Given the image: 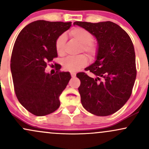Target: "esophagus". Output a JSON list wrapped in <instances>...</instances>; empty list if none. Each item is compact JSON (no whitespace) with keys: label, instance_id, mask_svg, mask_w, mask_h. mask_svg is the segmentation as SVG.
Here are the masks:
<instances>
[{"label":"esophagus","instance_id":"34e87169","mask_svg":"<svg viewBox=\"0 0 149 149\" xmlns=\"http://www.w3.org/2000/svg\"><path fill=\"white\" fill-rule=\"evenodd\" d=\"M71 76L72 78H74V77H76V73L74 72H71Z\"/></svg>","mask_w":149,"mask_h":149}]
</instances>
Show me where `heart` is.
<instances>
[{"mask_svg":"<svg viewBox=\"0 0 149 149\" xmlns=\"http://www.w3.org/2000/svg\"><path fill=\"white\" fill-rule=\"evenodd\" d=\"M70 36L81 44L80 51L85 52L91 58H95L98 54L99 47L97 44L92 42L93 36L91 33L83 28H74L69 32ZM66 36L61 35L55 42L56 50L58 54L63 55ZM88 59L85 54H80L76 57H68L62 61V66L66 71H76L88 64Z\"/></svg>","mask_w":149,"mask_h":149,"instance_id":"obj_1","label":"heart"}]
</instances>
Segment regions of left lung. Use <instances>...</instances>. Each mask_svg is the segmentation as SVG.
I'll list each match as a JSON object with an SVG mask.
<instances>
[{"instance_id": "obj_1", "label": "left lung", "mask_w": 149, "mask_h": 149, "mask_svg": "<svg viewBox=\"0 0 149 149\" xmlns=\"http://www.w3.org/2000/svg\"><path fill=\"white\" fill-rule=\"evenodd\" d=\"M96 38V61L87 67L96 78L78 73L81 104L95 116L111 115L121 109L131 96L136 76L135 52L130 37L112 22H75Z\"/></svg>"}]
</instances>
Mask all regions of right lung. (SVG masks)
Listing matches in <instances>:
<instances>
[{
    "mask_svg": "<svg viewBox=\"0 0 149 149\" xmlns=\"http://www.w3.org/2000/svg\"><path fill=\"white\" fill-rule=\"evenodd\" d=\"M71 22L38 20L18 35L12 52L10 68L19 103L37 116L52 113L59 107V96L71 79L69 72L45 73L47 63L57 57L55 42ZM56 65V64H54Z\"/></svg>",
    "mask_w": 149,
    "mask_h": 149,
    "instance_id": "add662e5",
    "label": "right lung"
}]
</instances>
